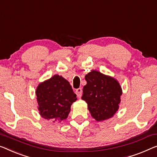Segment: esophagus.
I'll list each match as a JSON object with an SVG mask.
<instances>
[{
  "instance_id": "34e87169",
  "label": "esophagus",
  "mask_w": 157,
  "mask_h": 157,
  "mask_svg": "<svg viewBox=\"0 0 157 157\" xmlns=\"http://www.w3.org/2000/svg\"><path fill=\"white\" fill-rule=\"evenodd\" d=\"M75 93H76L77 96H78V97L80 98L81 96H82V88L77 89L76 91H75Z\"/></svg>"
}]
</instances>
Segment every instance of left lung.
<instances>
[{
  "mask_svg": "<svg viewBox=\"0 0 157 157\" xmlns=\"http://www.w3.org/2000/svg\"><path fill=\"white\" fill-rule=\"evenodd\" d=\"M82 99L86 102L91 116L97 121L113 117L119 109L122 88L113 77L92 70L85 75Z\"/></svg>",
  "mask_w": 157,
  "mask_h": 157,
  "instance_id": "obj_1",
  "label": "left lung"
}]
</instances>
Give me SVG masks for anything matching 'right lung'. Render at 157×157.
I'll return each instance as SVG.
<instances>
[{
  "label": "right lung",
  "instance_id": "add662e5",
  "mask_svg": "<svg viewBox=\"0 0 157 157\" xmlns=\"http://www.w3.org/2000/svg\"><path fill=\"white\" fill-rule=\"evenodd\" d=\"M36 95L40 116L53 123L66 119L72 104L77 100L69 82L58 75L39 83Z\"/></svg>",
  "mask_w": 157,
  "mask_h": 157
}]
</instances>
